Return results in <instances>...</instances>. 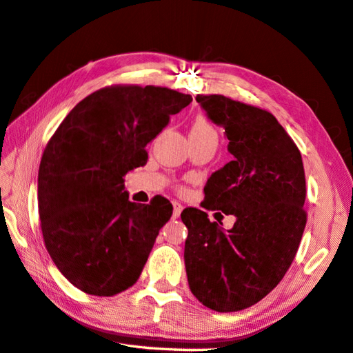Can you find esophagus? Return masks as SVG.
Returning a JSON list of instances; mask_svg holds the SVG:
<instances>
[{
	"label": "esophagus",
	"mask_w": 353,
	"mask_h": 353,
	"mask_svg": "<svg viewBox=\"0 0 353 353\" xmlns=\"http://www.w3.org/2000/svg\"><path fill=\"white\" fill-rule=\"evenodd\" d=\"M181 213H182V205L174 202V211H172V217H174V219H176V217L181 216Z\"/></svg>",
	"instance_id": "1"
}]
</instances>
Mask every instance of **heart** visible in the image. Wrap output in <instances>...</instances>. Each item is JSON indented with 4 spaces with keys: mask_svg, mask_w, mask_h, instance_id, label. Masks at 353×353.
<instances>
[{
    "mask_svg": "<svg viewBox=\"0 0 353 353\" xmlns=\"http://www.w3.org/2000/svg\"><path fill=\"white\" fill-rule=\"evenodd\" d=\"M190 137L191 139H216L217 140V132L214 130V126L210 123V120L202 117V115H199V117L194 119L193 125H191Z\"/></svg>",
    "mask_w": 353,
    "mask_h": 353,
    "instance_id": "b5f03b06",
    "label": "heart"
}]
</instances>
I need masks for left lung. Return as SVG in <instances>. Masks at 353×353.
<instances>
[{
    "label": "left lung",
    "mask_w": 353,
    "mask_h": 353,
    "mask_svg": "<svg viewBox=\"0 0 353 353\" xmlns=\"http://www.w3.org/2000/svg\"><path fill=\"white\" fill-rule=\"evenodd\" d=\"M196 100L225 128L233 154L210 176L201 207L234 214L236 222L223 232L205 211L183 210L185 268L205 307L239 312L267 296L296 256L307 222L303 157L272 112L219 94Z\"/></svg>",
    "instance_id": "left-lung-1"
}]
</instances>
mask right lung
<instances>
[{
	"mask_svg": "<svg viewBox=\"0 0 353 353\" xmlns=\"http://www.w3.org/2000/svg\"><path fill=\"white\" fill-rule=\"evenodd\" d=\"M188 94L162 86L111 85L70 111L44 148L38 213L44 245L70 284L114 296L142 273L172 205L130 201L125 176L148 162V145Z\"/></svg>",
	"mask_w": 353,
	"mask_h": 353,
	"instance_id": "right-lung-1",
	"label": "right lung"
}]
</instances>
